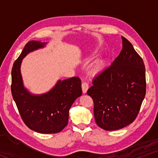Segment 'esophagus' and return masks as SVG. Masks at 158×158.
Instances as JSON below:
<instances>
[{
	"mask_svg": "<svg viewBox=\"0 0 158 158\" xmlns=\"http://www.w3.org/2000/svg\"><path fill=\"white\" fill-rule=\"evenodd\" d=\"M89 84L87 82L84 81L81 84V88H82V91L84 93H85L87 92V90L89 89Z\"/></svg>",
	"mask_w": 158,
	"mask_h": 158,
	"instance_id": "34e87169",
	"label": "esophagus"
}]
</instances>
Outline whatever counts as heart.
<instances>
[{
  "label": "heart",
  "instance_id": "b5f03b06",
  "mask_svg": "<svg viewBox=\"0 0 158 158\" xmlns=\"http://www.w3.org/2000/svg\"><path fill=\"white\" fill-rule=\"evenodd\" d=\"M100 69H101V65H100V64H98V65H96V66L95 67V68H94V71H95V72L99 71Z\"/></svg>",
  "mask_w": 158,
  "mask_h": 158
}]
</instances>
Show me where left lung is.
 I'll return each mask as SVG.
<instances>
[{"mask_svg": "<svg viewBox=\"0 0 158 158\" xmlns=\"http://www.w3.org/2000/svg\"><path fill=\"white\" fill-rule=\"evenodd\" d=\"M123 49L111 63L93 79L87 90L94 103V116L102 129L120 130L135 121L145 98L146 72L142 58L122 37Z\"/></svg>", "mask_w": 158, "mask_h": 158, "instance_id": "1", "label": "left lung"}]
</instances>
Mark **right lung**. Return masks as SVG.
Listing matches in <instances>:
<instances>
[{
    "mask_svg": "<svg viewBox=\"0 0 158 158\" xmlns=\"http://www.w3.org/2000/svg\"><path fill=\"white\" fill-rule=\"evenodd\" d=\"M46 43L32 40L25 45L13 64L11 91L20 116L26 126L42 134L60 132L68 123L69 110L82 94L81 79L78 77L59 80L44 94L33 95L23 84L20 68L28 53L44 47Z\"/></svg>",
    "mask_w": 158,
    "mask_h": 158,
    "instance_id": "right-lung-1",
    "label": "right lung"
}]
</instances>
